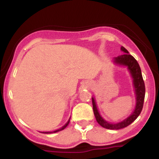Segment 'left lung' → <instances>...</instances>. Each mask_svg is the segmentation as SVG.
Masks as SVG:
<instances>
[{
  "label": "left lung",
  "instance_id": "obj_1",
  "mask_svg": "<svg viewBox=\"0 0 159 159\" xmlns=\"http://www.w3.org/2000/svg\"><path fill=\"white\" fill-rule=\"evenodd\" d=\"M121 51L125 54L114 57L113 62L116 65L126 66L133 78V86H134V93L136 95V106L133 113L129 117L124 120L123 121L120 122V123H108L102 117L98 111L96 101H95L94 98L92 97L93 109V113L96 121L103 128L107 129H113V130L123 129V128L126 127L131 123H132L138 118V116L141 112L142 108H143L144 97H145V84H144L141 70H140V67L138 61L134 59V57L129 54V52L123 46L121 47Z\"/></svg>",
  "mask_w": 159,
  "mask_h": 159
}]
</instances>
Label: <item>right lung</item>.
I'll return each instance as SVG.
<instances>
[{"mask_svg":"<svg viewBox=\"0 0 159 159\" xmlns=\"http://www.w3.org/2000/svg\"><path fill=\"white\" fill-rule=\"evenodd\" d=\"M69 121H70V118H69V120H68V122H67L64 125H63V127H61V129H57V130H55V131H54V132H42V133H45V134H50V133H55V132H60V131H62V130H63V129H65L66 127L67 126V125H69Z\"/></svg>","mask_w":159,"mask_h":159,"instance_id":"add662e5","label":"right lung"}]
</instances>
